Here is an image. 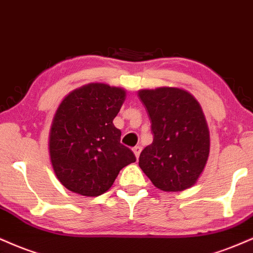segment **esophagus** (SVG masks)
Segmentation results:
<instances>
[{
	"label": "esophagus",
	"mask_w": 253,
	"mask_h": 253,
	"mask_svg": "<svg viewBox=\"0 0 253 253\" xmlns=\"http://www.w3.org/2000/svg\"><path fill=\"white\" fill-rule=\"evenodd\" d=\"M141 150H142V148L139 147V145H136V147H133L132 148V151H133V154H135V156L137 157H139V154H141Z\"/></svg>",
	"instance_id": "obj_1"
}]
</instances>
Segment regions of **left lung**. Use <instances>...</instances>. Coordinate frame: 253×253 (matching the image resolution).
Returning a JSON list of instances; mask_svg holds the SVG:
<instances>
[{
	"label": "left lung",
	"mask_w": 253,
	"mask_h": 253,
	"mask_svg": "<svg viewBox=\"0 0 253 253\" xmlns=\"http://www.w3.org/2000/svg\"><path fill=\"white\" fill-rule=\"evenodd\" d=\"M138 97L154 135L153 143L139 155V167L162 191L189 188L210 154V131L201 106L189 92L175 87L142 90Z\"/></svg>",
	"instance_id": "8db88e82"
}]
</instances>
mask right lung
Instances as JSON below:
<instances>
[{
	"instance_id": "obj_1",
	"label": "right lung",
	"mask_w": 253,
	"mask_h": 253,
	"mask_svg": "<svg viewBox=\"0 0 253 253\" xmlns=\"http://www.w3.org/2000/svg\"><path fill=\"white\" fill-rule=\"evenodd\" d=\"M124 99L123 88L88 84L59 105L49 132V155L56 177L71 192L98 197L122 168L136 161L112 123Z\"/></svg>"
}]
</instances>
